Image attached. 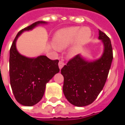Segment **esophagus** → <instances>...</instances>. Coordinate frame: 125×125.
<instances>
[{"instance_id":"34e87169","label":"esophagus","mask_w":125,"mask_h":125,"mask_svg":"<svg viewBox=\"0 0 125 125\" xmlns=\"http://www.w3.org/2000/svg\"><path fill=\"white\" fill-rule=\"evenodd\" d=\"M65 65V63H64V62H63V61H60L59 63H58V65H59V68H60V70L63 67V65Z\"/></svg>"}]
</instances>
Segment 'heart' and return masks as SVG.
<instances>
[{
    "mask_svg": "<svg viewBox=\"0 0 125 125\" xmlns=\"http://www.w3.org/2000/svg\"><path fill=\"white\" fill-rule=\"evenodd\" d=\"M90 37L91 31L88 27L81 29L80 27H72L57 31L53 37V43L55 47L62 49L69 46L76 39V43L70 51V54L74 55L82 46L89 41Z\"/></svg>",
    "mask_w": 125,
    "mask_h": 125,
    "instance_id": "1",
    "label": "heart"
}]
</instances>
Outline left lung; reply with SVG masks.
I'll return each mask as SVG.
<instances>
[{
  "label": "left lung",
  "mask_w": 125,
  "mask_h": 125,
  "mask_svg": "<svg viewBox=\"0 0 125 125\" xmlns=\"http://www.w3.org/2000/svg\"><path fill=\"white\" fill-rule=\"evenodd\" d=\"M98 39L104 44L103 54L98 60L88 62L77 55L61 70L64 78L63 92L69 102L76 106L90 104L102 91L113 59L110 38L99 30Z\"/></svg>",
  "instance_id": "1"
}]
</instances>
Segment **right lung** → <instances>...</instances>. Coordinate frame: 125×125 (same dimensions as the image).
<instances>
[{"instance_id": "add662e5", "label": "right lung", "mask_w": 125, "mask_h": 125, "mask_svg": "<svg viewBox=\"0 0 125 125\" xmlns=\"http://www.w3.org/2000/svg\"><path fill=\"white\" fill-rule=\"evenodd\" d=\"M44 21H37L21 30L10 49L9 76L15 99L24 106L36 104L43 96L46 84L60 72L59 60H52L45 55L29 58L21 55L16 48V41L23 31L33 29Z\"/></svg>"}]
</instances>
